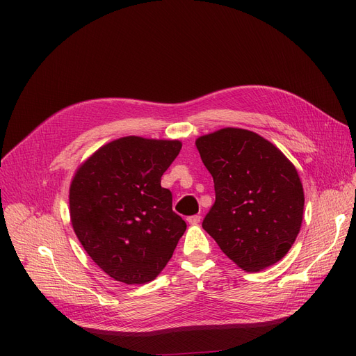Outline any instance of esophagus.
I'll list each match as a JSON object with an SVG mask.
<instances>
[{"label":"esophagus","mask_w":356,"mask_h":356,"mask_svg":"<svg viewBox=\"0 0 356 356\" xmlns=\"http://www.w3.org/2000/svg\"><path fill=\"white\" fill-rule=\"evenodd\" d=\"M188 222L192 223V225H196V223L200 222V215H193V216H189L188 218Z\"/></svg>","instance_id":"34e87169"}]
</instances>
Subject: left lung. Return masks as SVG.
Wrapping results in <instances>:
<instances>
[{
	"mask_svg": "<svg viewBox=\"0 0 356 356\" xmlns=\"http://www.w3.org/2000/svg\"><path fill=\"white\" fill-rule=\"evenodd\" d=\"M196 147L215 186L203 229L242 270L275 264L302 227L305 193L294 165L248 129L223 128L197 138Z\"/></svg>",
	"mask_w": 356,
	"mask_h": 356,
	"instance_id": "obj_1",
	"label": "left lung"
}]
</instances>
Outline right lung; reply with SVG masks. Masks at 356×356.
<instances>
[{"label": "right lung", "instance_id": "add662e5", "mask_svg": "<svg viewBox=\"0 0 356 356\" xmlns=\"http://www.w3.org/2000/svg\"><path fill=\"white\" fill-rule=\"evenodd\" d=\"M180 148V141L124 137L93 153L72 180L74 234L93 263L117 282H152L186 231L172 209V192L161 188Z\"/></svg>", "mask_w": 356, "mask_h": 356}]
</instances>
